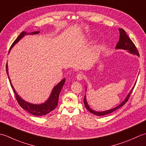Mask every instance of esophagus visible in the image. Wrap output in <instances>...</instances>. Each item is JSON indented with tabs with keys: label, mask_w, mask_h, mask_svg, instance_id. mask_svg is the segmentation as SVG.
I'll return each mask as SVG.
<instances>
[{
	"label": "esophagus",
	"mask_w": 146,
	"mask_h": 146,
	"mask_svg": "<svg viewBox=\"0 0 146 146\" xmlns=\"http://www.w3.org/2000/svg\"><path fill=\"white\" fill-rule=\"evenodd\" d=\"M84 75H83L82 74H78L76 76V79L77 81H81V80L83 79V78H84Z\"/></svg>",
	"instance_id": "obj_1"
}]
</instances>
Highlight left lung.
Wrapping results in <instances>:
<instances>
[{
  "label": "left lung",
  "instance_id": "obj_1",
  "mask_svg": "<svg viewBox=\"0 0 146 146\" xmlns=\"http://www.w3.org/2000/svg\"><path fill=\"white\" fill-rule=\"evenodd\" d=\"M119 31H120V38H119V41L117 44V46H116V47H115V48L128 50V51H129L128 52L131 53V54L139 56V52L137 51V48H136V46L132 42V41L130 39L129 36H128V35H127L126 32L123 29H121V28H119ZM135 84L136 83H135ZM133 88H134V86L132 88L131 91L129 92V94L127 95L123 102H121L118 106H117V107H115V108H111L110 110H108L103 111H96L95 110H93L91 109L90 107V106L88 105L87 101H86V95H85L84 98V103L85 107L89 111H90L91 113H93V114H94L95 115H97V116H103V115H105L107 114L111 113L113 112L115 110H117V109L120 108V107L123 106L126 103V102H127V101H128V100H129V96L130 95V93H132V91H133Z\"/></svg>",
  "mask_w": 146,
  "mask_h": 146
}]
</instances>
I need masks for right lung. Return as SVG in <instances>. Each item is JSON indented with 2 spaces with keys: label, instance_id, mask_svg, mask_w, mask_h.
Segmentation results:
<instances>
[{
  "label": "right lung",
  "instance_id": "1",
  "mask_svg": "<svg viewBox=\"0 0 146 146\" xmlns=\"http://www.w3.org/2000/svg\"><path fill=\"white\" fill-rule=\"evenodd\" d=\"M39 33L40 31H35V32L31 33H26L25 31H22L21 33L19 35V36L16 38V40H15L13 42V43L12 44L9 51L15 45V44L18 42V41L21 39L22 38L25 36V35H26L28 34L35 35V34ZM6 72H7L9 80L11 87L13 88L15 95H16V98L17 101V102H18L19 105L21 106V108H23L24 110H25L28 111L29 113H30L31 114L35 116H43L49 113L50 112L53 111V110L56 108V106H57L59 94H60L62 88L63 87V86L65 82V79H62L60 82L58 83V84H56L55 87L53 88L50 97L45 102H44L43 103H41V104H38H38H32V103L26 102V101L23 100L22 98H21L18 94H17L16 91L14 90L13 84H11V81L10 79V77L9 76L7 63L6 64Z\"/></svg>",
  "mask_w": 146,
  "mask_h": 146
}]
</instances>
